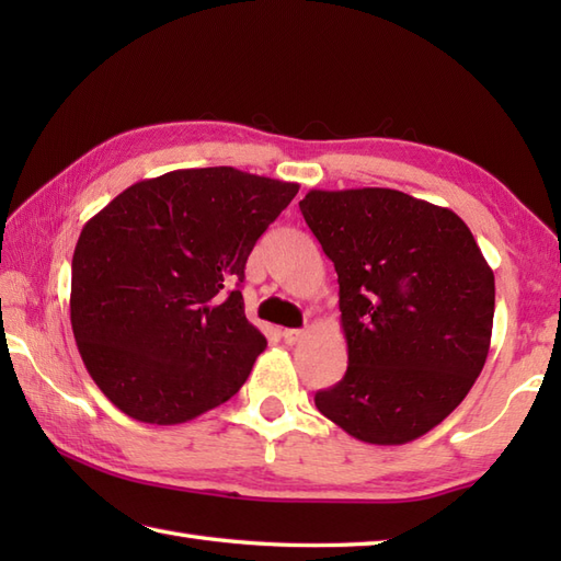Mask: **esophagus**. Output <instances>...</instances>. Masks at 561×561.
Returning a JSON list of instances; mask_svg holds the SVG:
<instances>
[{
    "label": "esophagus",
    "instance_id": "1",
    "mask_svg": "<svg viewBox=\"0 0 561 561\" xmlns=\"http://www.w3.org/2000/svg\"><path fill=\"white\" fill-rule=\"evenodd\" d=\"M304 335H306L304 330H284V332H282V337H284V342H287V344L301 342V340H304Z\"/></svg>",
    "mask_w": 561,
    "mask_h": 561
}]
</instances>
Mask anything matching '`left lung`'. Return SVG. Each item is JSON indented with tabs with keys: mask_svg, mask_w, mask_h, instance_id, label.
I'll list each match as a JSON object with an SVG mask.
<instances>
[{
	"mask_svg": "<svg viewBox=\"0 0 561 561\" xmlns=\"http://www.w3.org/2000/svg\"><path fill=\"white\" fill-rule=\"evenodd\" d=\"M301 214L340 284L347 374L316 408L400 446L468 396L490 354L494 272L456 211L390 187L311 190Z\"/></svg>",
	"mask_w": 561,
	"mask_h": 561,
	"instance_id": "8db88e82",
	"label": "left lung"
}]
</instances>
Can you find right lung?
<instances>
[{
  "instance_id": "1",
  "label": "right lung",
  "mask_w": 561,
  "mask_h": 561,
  "mask_svg": "<svg viewBox=\"0 0 561 561\" xmlns=\"http://www.w3.org/2000/svg\"><path fill=\"white\" fill-rule=\"evenodd\" d=\"M296 183L231 165L129 185L89 219L71 257V330L117 410L183 424L233 398L267 347L241 282Z\"/></svg>"
}]
</instances>
